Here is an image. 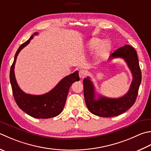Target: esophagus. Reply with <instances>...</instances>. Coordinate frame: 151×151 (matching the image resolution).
I'll return each mask as SVG.
<instances>
[{"instance_id":"esophagus-1","label":"esophagus","mask_w":151,"mask_h":151,"mask_svg":"<svg viewBox=\"0 0 151 151\" xmlns=\"http://www.w3.org/2000/svg\"><path fill=\"white\" fill-rule=\"evenodd\" d=\"M86 75V73L84 70H81L79 71V76L81 78H84Z\"/></svg>"}]
</instances>
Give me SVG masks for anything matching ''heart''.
<instances>
[{
    "instance_id": "obj_1",
    "label": "heart",
    "mask_w": 151,
    "mask_h": 151,
    "mask_svg": "<svg viewBox=\"0 0 151 151\" xmlns=\"http://www.w3.org/2000/svg\"><path fill=\"white\" fill-rule=\"evenodd\" d=\"M100 44L101 45L99 46L96 58L97 60H101L106 57V55H107L111 48L110 43L108 41H104V42H102V40L99 38H94L91 39L89 44H88V46H89V48L91 50L96 49L97 46H99Z\"/></svg>"
}]
</instances>
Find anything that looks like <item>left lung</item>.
<instances>
[{"label":"left lung","mask_w":151,"mask_h":151,"mask_svg":"<svg viewBox=\"0 0 151 151\" xmlns=\"http://www.w3.org/2000/svg\"><path fill=\"white\" fill-rule=\"evenodd\" d=\"M117 58L125 60L133 76L130 88L124 96L119 98L98 96V99H96L95 88L90 78L86 77L83 81L86 105L90 113L96 116L106 118L118 116L132 107L136 100L141 82V72L137 52L132 46L126 44L111 54L109 60Z\"/></svg>","instance_id":"1"}]
</instances>
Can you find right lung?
I'll return each mask as SVG.
<instances>
[{
    "label": "right lung",
    "instance_id": "add662e5",
    "mask_svg": "<svg viewBox=\"0 0 151 151\" xmlns=\"http://www.w3.org/2000/svg\"><path fill=\"white\" fill-rule=\"evenodd\" d=\"M21 45L15 54L14 60L11 66L10 80L13 96L18 107L29 116L36 119H50L60 114L65 105L66 99L70 87L73 82L79 81L78 71L76 70L63 78L59 83L50 91L43 95L36 96L26 93L20 89L17 84L14 74V67L17 56L24 47L30 42L34 35Z\"/></svg>",
    "mask_w": 151,
    "mask_h": 151
}]
</instances>
